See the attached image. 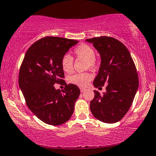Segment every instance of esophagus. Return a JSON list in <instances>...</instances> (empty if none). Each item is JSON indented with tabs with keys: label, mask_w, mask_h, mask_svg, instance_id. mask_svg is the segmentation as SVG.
<instances>
[{
	"label": "esophagus",
	"mask_w": 156,
	"mask_h": 156,
	"mask_svg": "<svg viewBox=\"0 0 156 156\" xmlns=\"http://www.w3.org/2000/svg\"><path fill=\"white\" fill-rule=\"evenodd\" d=\"M80 92H81V93H83V92H84L86 89L84 88V87H80Z\"/></svg>",
	"instance_id": "34e87169"
}]
</instances>
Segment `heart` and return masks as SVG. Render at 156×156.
I'll use <instances>...</instances> for the list:
<instances>
[{
  "mask_svg": "<svg viewBox=\"0 0 156 156\" xmlns=\"http://www.w3.org/2000/svg\"><path fill=\"white\" fill-rule=\"evenodd\" d=\"M73 53L78 58L85 59V69H95L98 67V58L95 56V49L87 44H80L73 50ZM61 66L63 71L67 73H71L73 71V58L65 54L61 59ZM93 75L90 72L76 73L69 78V83L78 86H86L93 79Z\"/></svg>",
  "mask_w": 156,
  "mask_h": 156,
  "instance_id": "b5f03b06",
  "label": "heart"
}]
</instances>
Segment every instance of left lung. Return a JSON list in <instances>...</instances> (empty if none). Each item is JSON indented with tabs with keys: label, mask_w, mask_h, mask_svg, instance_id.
Instances as JSON below:
<instances>
[{
	"label": "left lung",
	"mask_w": 156,
	"mask_h": 156,
	"mask_svg": "<svg viewBox=\"0 0 156 156\" xmlns=\"http://www.w3.org/2000/svg\"><path fill=\"white\" fill-rule=\"evenodd\" d=\"M86 41L93 43L101 56L93 84L96 87L107 84L104 95L94 90L90 109L96 119L113 124L120 121L132 105L139 87L136 68L129 50L117 39L102 36Z\"/></svg>",
	"instance_id": "8db88e82"
}]
</instances>
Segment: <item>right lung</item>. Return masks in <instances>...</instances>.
Wrapping results in <instances>:
<instances>
[{"instance_id":"add662e5","label":"right lung","mask_w":156,"mask_h":156,"mask_svg":"<svg viewBox=\"0 0 156 156\" xmlns=\"http://www.w3.org/2000/svg\"><path fill=\"white\" fill-rule=\"evenodd\" d=\"M78 41L45 37L30 46L20 68L19 86L27 106L41 121L49 125L62 124L71 117L80 90L65 84L56 90L55 83L64 84L61 59Z\"/></svg>"}]
</instances>
